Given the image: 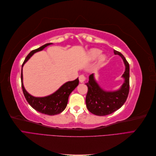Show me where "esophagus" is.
<instances>
[{
	"label": "esophagus",
	"mask_w": 156,
	"mask_h": 156,
	"mask_svg": "<svg viewBox=\"0 0 156 156\" xmlns=\"http://www.w3.org/2000/svg\"><path fill=\"white\" fill-rule=\"evenodd\" d=\"M79 81L81 82V83H84V81H85V80H86V77L84 76V75H81L79 77Z\"/></svg>",
	"instance_id": "esophagus-1"
}]
</instances>
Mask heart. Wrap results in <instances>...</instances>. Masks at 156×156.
I'll return each mask as SVG.
<instances>
[{
    "label": "heart",
    "instance_id": "heart-1",
    "mask_svg": "<svg viewBox=\"0 0 156 156\" xmlns=\"http://www.w3.org/2000/svg\"><path fill=\"white\" fill-rule=\"evenodd\" d=\"M101 54V51L98 49H92L88 51V58L89 60H95ZM105 56L104 55H101L100 56V58H99V63H101L102 62L105 60Z\"/></svg>",
    "mask_w": 156,
    "mask_h": 156
}]
</instances>
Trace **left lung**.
Here are the masks:
<instances>
[{"label": "left lung", "mask_w": 156, "mask_h": 156, "mask_svg": "<svg viewBox=\"0 0 156 156\" xmlns=\"http://www.w3.org/2000/svg\"><path fill=\"white\" fill-rule=\"evenodd\" d=\"M115 55H120L126 66L122 77L124 82L120 88L116 91H105L96 81L94 74L89 76V81L86 83L88 92L86 96V105L88 110L98 116H105L114 112L124 104L129 91V65L124 55L114 50Z\"/></svg>", "instance_id": "left-lung-1"}]
</instances>
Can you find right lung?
Listing matches in <instances>:
<instances>
[{
    "label": "right lung",
    "instance_id": "add662e5",
    "mask_svg": "<svg viewBox=\"0 0 156 156\" xmlns=\"http://www.w3.org/2000/svg\"><path fill=\"white\" fill-rule=\"evenodd\" d=\"M51 44H52V43L46 44L39 48L32 50L25 59L22 65V68L26 63L27 61L35 53L42 51L47 46ZM21 79L23 92L24 94L25 99L27 102L29 103V105L39 112L51 116L58 115L65 109L68 104L69 94L79 84V79L77 78L74 80V81H68L64 83L58 90H57L53 94H51V95L45 97L39 98L32 96L27 92L24 86H23L22 69Z\"/></svg>",
    "mask_w": 156,
    "mask_h": 156
}]
</instances>
